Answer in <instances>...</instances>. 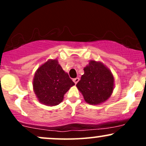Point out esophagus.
Listing matches in <instances>:
<instances>
[{
	"instance_id": "esophagus-1",
	"label": "esophagus",
	"mask_w": 146,
	"mask_h": 146,
	"mask_svg": "<svg viewBox=\"0 0 146 146\" xmlns=\"http://www.w3.org/2000/svg\"><path fill=\"white\" fill-rule=\"evenodd\" d=\"M73 82H74V83L75 84H76L77 83H78V82H79V80H80V78H74V79H73Z\"/></svg>"
}]
</instances>
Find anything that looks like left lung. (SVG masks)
I'll list each match as a JSON object with an SVG mask.
<instances>
[{"label": "left lung", "mask_w": 146, "mask_h": 146, "mask_svg": "<svg viewBox=\"0 0 146 146\" xmlns=\"http://www.w3.org/2000/svg\"><path fill=\"white\" fill-rule=\"evenodd\" d=\"M84 71L76 86L85 101L92 105L106 101L114 88V78L110 70L102 63L91 60Z\"/></svg>", "instance_id": "obj_1"}]
</instances>
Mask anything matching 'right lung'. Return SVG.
Instances as JSON below:
<instances>
[{"label":"right lung","instance_id":"obj_1","mask_svg":"<svg viewBox=\"0 0 146 146\" xmlns=\"http://www.w3.org/2000/svg\"><path fill=\"white\" fill-rule=\"evenodd\" d=\"M75 83L57 60H49L38 68L33 78V90L39 102L52 106L60 104Z\"/></svg>","mask_w":146,"mask_h":146}]
</instances>
